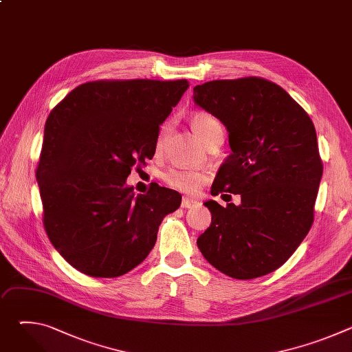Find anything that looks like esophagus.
Listing matches in <instances>:
<instances>
[{"mask_svg":"<svg viewBox=\"0 0 352 352\" xmlns=\"http://www.w3.org/2000/svg\"><path fill=\"white\" fill-rule=\"evenodd\" d=\"M196 205H199L197 200L190 199V197H188V196H184V197H182L181 208H184V209H190V208H193V206H196Z\"/></svg>","mask_w":352,"mask_h":352,"instance_id":"obj_1","label":"esophagus"}]
</instances>
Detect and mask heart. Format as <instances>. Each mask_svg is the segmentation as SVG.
Here are the masks:
<instances>
[{"mask_svg": "<svg viewBox=\"0 0 352 352\" xmlns=\"http://www.w3.org/2000/svg\"><path fill=\"white\" fill-rule=\"evenodd\" d=\"M190 126L204 143L208 142V139L217 129H221L219 121L209 113H195L190 117ZM162 142L163 136H160L159 144H162ZM208 178L209 174L204 170H192L182 167H173L163 177L164 182L170 188L181 192H195L205 181H208Z\"/></svg>", "mask_w": 352, "mask_h": 352, "instance_id": "heart-1", "label": "heart"}]
</instances>
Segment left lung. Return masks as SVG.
Here are the masks:
<instances>
[{
    "mask_svg": "<svg viewBox=\"0 0 352 352\" xmlns=\"http://www.w3.org/2000/svg\"><path fill=\"white\" fill-rule=\"evenodd\" d=\"M193 102L228 131L232 153L212 195H241V205L209 200L210 227L197 238L221 273L250 280L283 266L314 223L323 164L307 111L263 78L212 80L193 87Z\"/></svg>",
    "mask_w": 352,
    "mask_h": 352,
    "instance_id": "obj_1",
    "label": "left lung"
}]
</instances>
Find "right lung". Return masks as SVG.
Instances as JSON below:
<instances>
[{
  "mask_svg": "<svg viewBox=\"0 0 352 352\" xmlns=\"http://www.w3.org/2000/svg\"><path fill=\"white\" fill-rule=\"evenodd\" d=\"M189 87L179 80H94L50 113L36 178L48 239L76 270L118 277L153 249L177 190L126 186L133 166L153 159L159 126Z\"/></svg>",
  "mask_w": 352,
  "mask_h": 352,
  "instance_id": "obj_1",
  "label": "right lung"
}]
</instances>
